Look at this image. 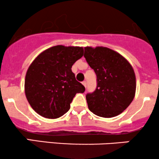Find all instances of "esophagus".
Here are the masks:
<instances>
[{
	"label": "esophagus",
	"instance_id": "esophagus-1",
	"mask_svg": "<svg viewBox=\"0 0 159 159\" xmlns=\"http://www.w3.org/2000/svg\"><path fill=\"white\" fill-rule=\"evenodd\" d=\"M82 84H83L84 86L85 87H87V82H86L85 81H83L82 82Z\"/></svg>",
	"mask_w": 159,
	"mask_h": 159
}]
</instances>
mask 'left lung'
<instances>
[{
	"label": "left lung",
	"instance_id": "left-lung-1",
	"mask_svg": "<svg viewBox=\"0 0 159 159\" xmlns=\"http://www.w3.org/2000/svg\"><path fill=\"white\" fill-rule=\"evenodd\" d=\"M84 57L96 75V90L86 95L90 111L106 118L121 114L135 94L132 66L123 56L105 47H86Z\"/></svg>",
	"mask_w": 159,
	"mask_h": 159
}]
</instances>
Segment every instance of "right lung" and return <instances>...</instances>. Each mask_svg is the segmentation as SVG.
Wrapping results in <instances>:
<instances>
[{"label": "right lung", "instance_id": "obj_1", "mask_svg": "<svg viewBox=\"0 0 159 159\" xmlns=\"http://www.w3.org/2000/svg\"><path fill=\"white\" fill-rule=\"evenodd\" d=\"M83 54L81 47L57 45L33 61L25 77V90L37 114L48 119L60 117L69 110L75 94L84 92L71 69Z\"/></svg>", "mask_w": 159, "mask_h": 159}]
</instances>
